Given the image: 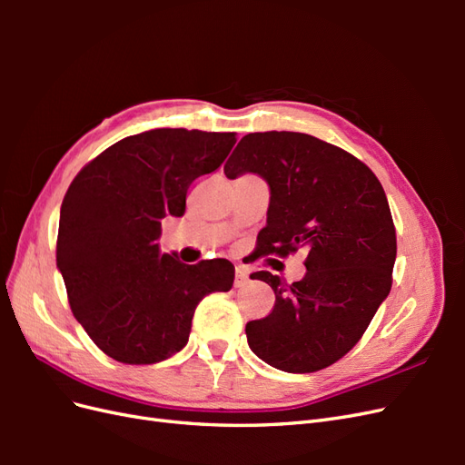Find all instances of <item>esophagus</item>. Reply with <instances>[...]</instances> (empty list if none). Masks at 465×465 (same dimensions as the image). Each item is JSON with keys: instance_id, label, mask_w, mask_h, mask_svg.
Returning <instances> with one entry per match:
<instances>
[{"instance_id": "esophagus-1", "label": "esophagus", "mask_w": 465, "mask_h": 465, "mask_svg": "<svg viewBox=\"0 0 465 465\" xmlns=\"http://www.w3.org/2000/svg\"><path fill=\"white\" fill-rule=\"evenodd\" d=\"M248 283V273L242 270V267H236L234 273V287H244Z\"/></svg>"}]
</instances>
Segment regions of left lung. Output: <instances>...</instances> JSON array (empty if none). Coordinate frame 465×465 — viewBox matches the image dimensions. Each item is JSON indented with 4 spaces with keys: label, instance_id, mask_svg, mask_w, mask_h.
<instances>
[{
    "label": "left lung",
    "instance_id": "8db88e82",
    "mask_svg": "<svg viewBox=\"0 0 465 465\" xmlns=\"http://www.w3.org/2000/svg\"><path fill=\"white\" fill-rule=\"evenodd\" d=\"M244 173L272 193L258 258L306 252V275L291 285L250 275L273 289L275 306L246 323L248 345L279 371L326 369L357 345L391 289L398 244L384 188L351 153L297 132L244 135L224 174Z\"/></svg>",
    "mask_w": 465,
    "mask_h": 465
}]
</instances>
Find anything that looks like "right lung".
Segmentation results:
<instances>
[{"label":"right lung","instance_id":"add662e5","mask_svg":"<svg viewBox=\"0 0 465 465\" xmlns=\"http://www.w3.org/2000/svg\"><path fill=\"white\" fill-rule=\"evenodd\" d=\"M236 134L159 128L98 154L69 184L55 262L75 320L118 362H161L188 343L195 306L229 291V260L161 254V221L186 211L195 180L217 171Z\"/></svg>","mask_w":465,"mask_h":465}]
</instances>
